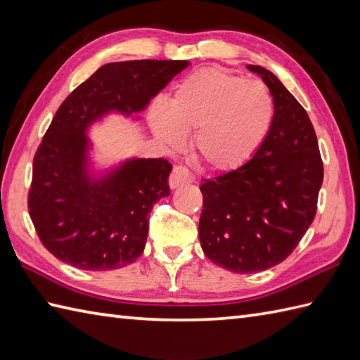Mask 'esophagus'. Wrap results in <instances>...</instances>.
Instances as JSON below:
<instances>
[{
  "mask_svg": "<svg viewBox=\"0 0 360 360\" xmlns=\"http://www.w3.org/2000/svg\"><path fill=\"white\" fill-rule=\"evenodd\" d=\"M192 181H193L192 174H190V172L187 170L186 167L176 165L173 168L170 178H168V186H170V188H178L181 186L190 184V182H192Z\"/></svg>",
  "mask_w": 360,
  "mask_h": 360,
  "instance_id": "obj_1",
  "label": "esophagus"
}]
</instances>
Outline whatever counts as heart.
Segmentation results:
<instances>
[{
  "mask_svg": "<svg viewBox=\"0 0 360 360\" xmlns=\"http://www.w3.org/2000/svg\"><path fill=\"white\" fill-rule=\"evenodd\" d=\"M274 120V102L259 82L219 68L188 74L165 105L150 112L153 131L172 150L192 136L198 164L212 173H235L262 148Z\"/></svg>",
  "mask_w": 360,
  "mask_h": 360,
  "instance_id": "heart-1",
  "label": "heart"
}]
</instances>
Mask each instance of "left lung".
I'll return each instance as SVG.
<instances>
[{
  "label": "left lung",
  "instance_id": "1",
  "mask_svg": "<svg viewBox=\"0 0 360 360\" xmlns=\"http://www.w3.org/2000/svg\"><path fill=\"white\" fill-rule=\"evenodd\" d=\"M269 88L274 120L262 148L241 170L204 179L200 241L205 257L235 274L286 259L317 212L323 162L303 106L275 75L248 65Z\"/></svg>",
  "mask_w": 360,
  "mask_h": 360
}]
</instances>
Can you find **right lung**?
Wrapping results in <instances>:
<instances>
[{
    "mask_svg": "<svg viewBox=\"0 0 360 360\" xmlns=\"http://www.w3.org/2000/svg\"><path fill=\"white\" fill-rule=\"evenodd\" d=\"M187 60L108 63L60 105L38 147L27 207L43 246L83 271H111L136 262L148 235V215L170 195L167 159H128L89 173L88 128L110 112L131 116L186 70Z\"/></svg>",
    "mask_w": 360,
    "mask_h": 360,
    "instance_id": "add662e5",
    "label": "right lung"
}]
</instances>
